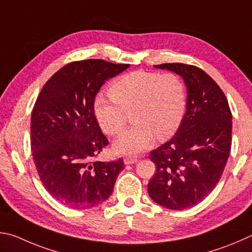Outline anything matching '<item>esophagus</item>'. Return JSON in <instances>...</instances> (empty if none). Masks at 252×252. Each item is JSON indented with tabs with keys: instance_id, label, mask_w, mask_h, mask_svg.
Returning <instances> with one entry per match:
<instances>
[{
	"instance_id": "1",
	"label": "esophagus",
	"mask_w": 252,
	"mask_h": 252,
	"mask_svg": "<svg viewBox=\"0 0 252 252\" xmlns=\"http://www.w3.org/2000/svg\"><path fill=\"white\" fill-rule=\"evenodd\" d=\"M136 161H138V158L136 157H126L125 158H123V162H125V164H133Z\"/></svg>"
}]
</instances>
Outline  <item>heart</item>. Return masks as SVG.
<instances>
[{
    "label": "heart",
    "mask_w": 252,
    "mask_h": 252,
    "mask_svg": "<svg viewBox=\"0 0 252 252\" xmlns=\"http://www.w3.org/2000/svg\"><path fill=\"white\" fill-rule=\"evenodd\" d=\"M110 95L98 94L94 113L109 135H118L132 111L134 125L114 143L122 154H136L152 144L155 136L165 139L177 129L186 106L185 85L175 74L136 70L120 77L110 86Z\"/></svg>",
    "instance_id": "heart-1"
}]
</instances>
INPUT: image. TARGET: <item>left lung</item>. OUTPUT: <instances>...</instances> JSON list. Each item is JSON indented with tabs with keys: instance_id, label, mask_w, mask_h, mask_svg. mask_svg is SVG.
I'll return each instance as SVG.
<instances>
[{
	"instance_id": "1",
	"label": "left lung",
	"mask_w": 252,
	"mask_h": 252,
	"mask_svg": "<svg viewBox=\"0 0 252 252\" xmlns=\"http://www.w3.org/2000/svg\"><path fill=\"white\" fill-rule=\"evenodd\" d=\"M154 67L180 75L187 100L175 135L150 153L157 170L148 193L163 207L183 210L202 202L220 180L231 149V111L220 87L200 68L178 63Z\"/></svg>"
}]
</instances>
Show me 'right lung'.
<instances>
[{
	"instance_id": "right-lung-1",
	"label": "right lung",
	"mask_w": 252,
	"mask_h": 252,
	"mask_svg": "<svg viewBox=\"0 0 252 252\" xmlns=\"http://www.w3.org/2000/svg\"><path fill=\"white\" fill-rule=\"evenodd\" d=\"M127 63L102 59L72 62L50 77L31 119V148L38 176L53 197L70 208L88 209L107 200L123 159L94 161L109 141L94 113L95 94Z\"/></svg>"
}]
</instances>
